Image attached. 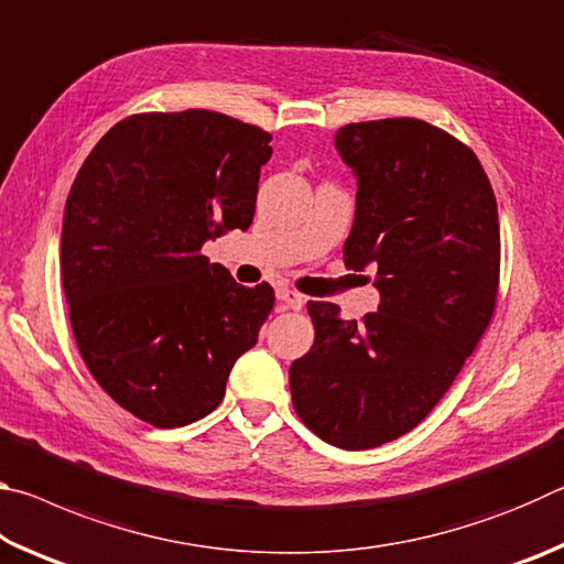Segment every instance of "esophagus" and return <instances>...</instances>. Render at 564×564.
I'll return each instance as SVG.
<instances>
[{
    "label": "esophagus",
    "mask_w": 564,
    "mask_h": 564,
    "mask_svg": "<svg viewBox=\"0 0 564 564\" xmlns=\"http://www.w3.org/2000/svg\"><path fill=\"white\" fill-rule=\"evenodd\" d=\"M275 299H279L281 308H291V311H301L305 305V299L301 293H295L291 289H279L275 291Z\"/></svg>",
    "instance_id": "34e87169"
}]
</instances>
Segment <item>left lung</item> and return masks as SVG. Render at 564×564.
Returning <instances> with one entry per match:
<instances>
[{"mask_svg":"<svg viewBox=\"0 0 564 564\" xmlns=\"http://www.w3.org/2000/svg\"><path fill=\"white\" fill-rule=\"evenodd\" d=\"M336 149L358 181L343 261L376 269V313L308 301L316 340L289 370L293 408L323 441L368 451L423 420L490 326L500 221L488 174L420 119L348 123Z\"/></svg>","mask_w":564,"mask_h":564,"instance_id":"8db88e82","label":"left lung"}]
</instances>
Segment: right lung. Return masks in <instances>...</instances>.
Here are the masks:
<instances>
[{
    "mask_svg": "<svg viewBox=\"0 0 564 564\" xmlns=\"http://www.w3.org/2000/svg\"><path fill=\"white\" fill-rule=\"evenodd\" d=\"M271 133L218 111L137 113L104 133L64 208L62 281L76 346L154 427L206 417L273 311L202 253L253 221Z\"/></svg>",
    "mask_w": 564,
    "mask_h": 564,
    "instance_id": "obj_1",
    "label": "right lung"
}]
</instances>
